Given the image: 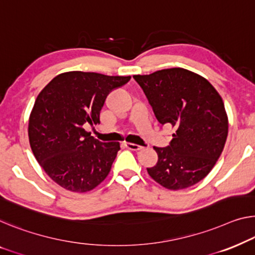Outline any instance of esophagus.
<instances>
[{"mask_svg":"<svg viewBox=\"0 0 255 255\" xmlns=\"http://www.w3.org/2000/svg\"><path fill=\"white\" fill-rule=\"evenodd\" d=\"M125 145H126L127 149L131 150V151H138L142 149V146L137 145V144H134V143H125Z\"/></svg>","mask_w":255,"mask_h":255,"instance_id":"1","label":"esophagus"}]
</instances>
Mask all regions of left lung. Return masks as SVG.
I'll use <instances>...</instances> for the list:
<instances>
[{
    "label": "left lung",
    "mask_w": 255,
    "mask_h": 255,
    "mask_svg": "<svg viewBox=\"0 0 255 255\" xmlns=\"http://www.w3.org/2000/svg\"><path fill=\"white\" fill-rule=\"evenodd\" d=\"M160 125L172 126L167 147L149 175L168 190L192 187L215 166L228 136V116L220 94L201 75L181 67L134 75Z\"/></svg>",
    "instance_id": "1"
}]
</instances>
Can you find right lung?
Returning a JSON list of instances; mask_svg holds the SVG:
<instances>
[{
    "label": "right lung",
    "instance_id": "add662e5",
    "mask_svg": "<svg viewBox=\"0 0 255 255\" xmlns=\"http://www.w3.org/2000/svg\"><path fill=\"white\" fill-rule=\"evenodd\" d=\"M129 80L94 72H65L37 95L28 120L30 149L48 176L62 188L87 192L109 175L120 143H102L85 126L101 123L110 91Z\"/></svg>",
    "mask_w": 255,
    "mask_h": 255
}]
</instances>
